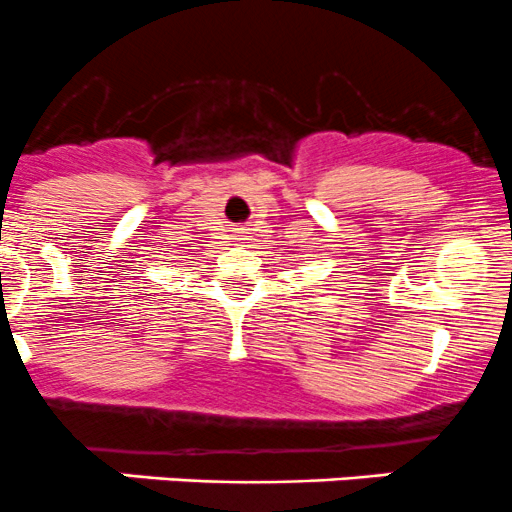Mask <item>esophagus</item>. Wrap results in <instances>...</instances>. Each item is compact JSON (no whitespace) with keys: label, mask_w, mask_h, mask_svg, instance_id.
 <instances>
[{"label":"esophagus","mask_w":512,"mask_h":512,"mask_svg":"<svg viewBox=\"0 0 512 512\" xmlns=\"http://www.w3.org/2000/svg\"><path fill=\"white\" fill-rule=\"evenodd\" d=\"M236 239H241V241H244V239H246V234H244V231H239V236H236Z\"/></svg>","instance_id":"obj_1"}]
</instances>
